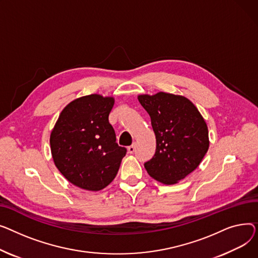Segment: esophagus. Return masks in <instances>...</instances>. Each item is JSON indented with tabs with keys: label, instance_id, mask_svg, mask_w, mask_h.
Masks as SVG:
<instances>
[{
	"label": "esophagus",
	"instance_id": "esophagus-1",
	"mask_svg": "<svg viewBox=\"0 0 258 258\" xmlns=\"http://www.w3.org/2000/svg\"><path fill=\"white\" fill-rule=\"evenodd\" d=\"M135 144H132L131 146H129L128 147V152L130 153V154H132V153H134V151H135Z\"/></svg>",
	"mask_w": 258,
	"mask_h": 258
}]
</instances>
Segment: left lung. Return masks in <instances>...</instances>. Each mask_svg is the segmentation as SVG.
I'll return each instance as SVG.
<instances>
[{"instance_id": "8db88e82", "label": "left lung", "mask_w": 258, "mask_h": 258, "mask_svg": "<svg viewBox=\"0 0 258 258\" xmlns=\"http://www.w3.org/2000/svg\"><path fill=\"white\" fill-rule=\"evenodd\" d=\"M139 101L151 117L156 136L154 156L144 163L148 174L163 184H174L195 171L208 147V129L186 98L158 93Z\"/></svg>"}]
</instances>
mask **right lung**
<instances>
[{"label":"right lung","instance_id":"right-lung-1","mask_svg":"<svg viewBox=\"0 0 258 258\" xmlns=\"http://www.w3.org/2000/svg\"><path fill=\"white\" fill-rule=\"evenodd\" d=\"M114 100L89 95L71 102L51 133L55 165L71 183L87 190L107 186L117 174L127 149L119 147L109 113Z\"/></svg>","mask_w":258,"mask_h":258}]
</instances>
